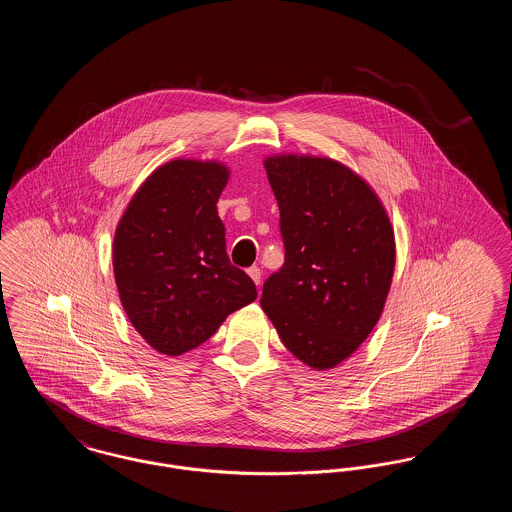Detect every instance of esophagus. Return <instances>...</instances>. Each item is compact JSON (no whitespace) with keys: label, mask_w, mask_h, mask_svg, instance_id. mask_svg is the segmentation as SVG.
<instances>
[{"label":"esophagus","mask_w":512,"mask_h":512,"mask_svg":"<svg viewBox=\"0 0 512 512\" xmlns=\"http://www.w3.org/2000/svg\"><path fill=\"white\" fill-rule=\"evenodd\" d=\"M247 274L251 276V280L259 286L261 284V268L259 267H249L247 268Z\"/></svg>","instance_id":"1"}]
</instances>
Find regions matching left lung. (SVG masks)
Returning <instances> with one entry per match:
<instances>
[{
  "label": "left lung",
  "mask_w": 512,
  "mask_h": 512,
  "mask_svg": "<svg viewBox=\"0 0 512 512\" xmlns=\"http://www.w3.org/2000/svg\"><path fill=\"white\" fill-rule=\"evenodd\" d=\"M265 169L286 255L261 307L301 363L334 368L384 311L395 267L390 219L365 180L338 161L274 155Z\"/></svg>",
  "instance_id": "8db88e82"
}]
</instances>
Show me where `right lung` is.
I'll return each mask as SVG.
<instances>
[{
    "label": "right lung",
    "instance_id": "right-lung-1",
    "mask_svg": "<svg viewBox=\"0 0 512 512\" xmlns=\"http://www.w3.org/2000/svg\"><path fill=\"white\" fill-rule=\"evenodd\" d=\"M226 182L228 169L215 161H169L142 184L117 226L122 307L159 353L194 349L257 299L253 280L226 253L217 211Z\"/></svg>",
    "mask_w": 512,
    "mask_h": 512
}]
</instances>
